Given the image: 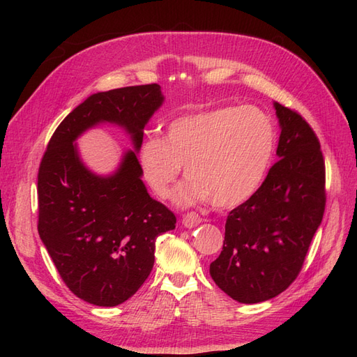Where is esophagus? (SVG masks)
I'll return each instance as SVG.
<instances>
[{"label":"esophagus","instance_id":"34e87169","mask_svg":"<svg viewBox=\"0 0 357 357\" xmlns=\"http://www.w3.org/2000/svg\"><path fill=\"white\" fill-rule=\"evenodd\" d=\"M201 222H202V219L197 213H188L183 215V220H181V223L185 225L186 228H195V226L199 225Z\"/></svg>","mask_w":357,"mask_h":357}]
</instances>
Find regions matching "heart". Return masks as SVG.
Masks as SVG:
<instances>
[{
  "label": "heart",
  "mask_w": 357,
  "mask_h": 357,
  "mask_svg": "<svg viewBox=\"0 0 357 357\" xmlns=\"http://www.w3.org/2000/svg\"><path fill=\"white\" fill-rule=\"evenodd\" d=\"M275 129L253 105L220 107L178 116L164 138L150 135L138 149L139 171L159 198H167L181 167L185 180L172 199L180 207L210 201L215 208L245 202L262 185L274 155Z\"/></svg>",
  "instance_id": "obj_1"
}]
</instances>
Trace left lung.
Wrapping results in <instances>:
<instances>
[{
  "mask_svg": "<svg viewBox=\"0 0 357 357\" xmlns=\"http://www.w3.org/2000/svg\"><path fill=\"white\" fill-rule=\"evenodd\" d=\"M278 160L253 195L226 219L210 275L226 295L257 304L284 291L304 265L326 204L325 160L305 119L274 102Z\"/></svg>",
  "mask_w": 357,
  "mask_h": 357,
  "instance_id": "left-lung-1",
  "label": "left lung"
}]
</instances>
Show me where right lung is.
<instances>
[{"label":"right lung","mask_w":357,"mask_h":357,"mask_svg":"<svg viewBox=\"0 0 357 357\" xmlns=\"http://www.w3.org/2000/svg\"><path fill=\"white\" fill-rule=\"evenodd\" d=\"M164 102L160 86L142 84L86 98L53 132L38 168V234L73 294L98 307H116L146 282L158 235L176 215L153 199L137 159L144 126ZM100 123L123 127L134 151L113 175H95L75 139Z\"/></svg>","instance_id":"right-lung-1"}]
</instances>
